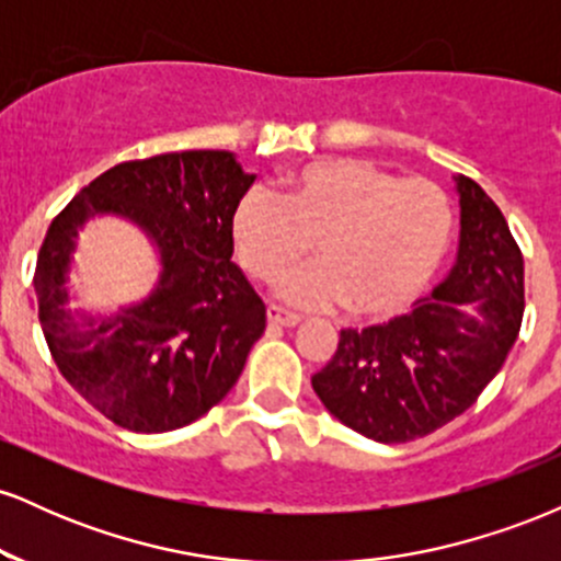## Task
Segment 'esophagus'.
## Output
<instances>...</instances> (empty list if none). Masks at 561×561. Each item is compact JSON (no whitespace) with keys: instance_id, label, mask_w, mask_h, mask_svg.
<instances>
[{"instance_id":"34e87169","label":"esophagus","mask_w":561,"mask_h":561,"mask_svg":"<svg viewBox=\"0 0 561 561\" xmlns=\"http://www.w3.org/2000/svg\"><path fill=\"white\" fill-rule=\"evenodd\" d=\"M266 317H268V321H272V324H276V327H295V324H300L298 313L285 311V308H282V306H268V308H266Z\"/></svg>"}]
</instances>
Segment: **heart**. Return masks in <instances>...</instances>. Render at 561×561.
<instances>
[{"mask_svg": "<svg viewBox=\"0 0 561 561\" xmlns=\"http://www.w3.org/2000/svg\"><path fill=\"white\" fill-rule=\"evenodd\" d=\"M231 240L253 279L274 282L308 253L317 263L279 293L388 321L422 298L448 255L454 205L430 179H401L362 158H321L289 171L276 197L250 186L231 210Z\"/></svg>", "mask_w": 561, "mask_h": 561, "instance_id": "1", "label": "heart"}]
</instances>
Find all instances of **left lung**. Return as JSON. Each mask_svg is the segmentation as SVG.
Masks as SVG:
<instances>
[{
  "instance_id": "1",
  "label": "left lung",
  "mask_w": 561,
  "mask_h": 561,
  "mask_svg": "<svg viewBox=\"0 0 561 561\" xmlns=\"http://www.w3.org/2000/svg\"><path fill=\"white\" fill-rule=\"evenodd\" d=\"M459 255L414 311L343 330L330 364L311 377L332 416L377 443L435 433L478 401L504 366L525 313V263L499 205L454 176Z\"/></svg>"
}]
</instances>
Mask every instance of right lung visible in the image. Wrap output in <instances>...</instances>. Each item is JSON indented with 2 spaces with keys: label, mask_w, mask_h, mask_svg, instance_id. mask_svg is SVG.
<instances>
[{
  "label": "right lung",
  "mask_w": 561,
  "mask_h": 561,
  "mask_svg": "<svg viewBox=\"0 0 561 561\" xmlns=\"http://www.w3.org/2000/svg\"><path fill=\"white\" fill-rule=\"evenodd\" d=\"M253 179L227 150L128 160L83 186L47 229L34 274L44 340L60 375L118 427L179 430L240 379L266 330V306L231 263V210ZM107 213L157 244L159 282L111 318H73L65 282L75 237Z\"/></svg>",
  "instance_id": "obj_1"
}]
</instances>
